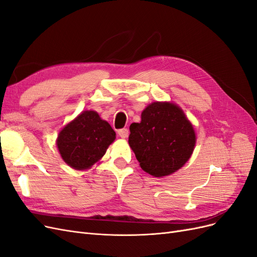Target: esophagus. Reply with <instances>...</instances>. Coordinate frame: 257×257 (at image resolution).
Segmentation results:
<instances>
[{
	"label": "esophagus",
	"instance_id": "obj_1",
	"mask_svg": "<svg viewBox=\"0 0 257 257\" xmlns=\"http://www.w3.org/2000/svg\"><path fill=\"white\" fill-rule=\"evenodd\" d=\"M128 133H130V132H128L127 128H121V130L118 131V134L121 138H126L128 136Z\"/></svg>",
	"mask_w": 257,
	"mask_h": 257
}]
</instances>
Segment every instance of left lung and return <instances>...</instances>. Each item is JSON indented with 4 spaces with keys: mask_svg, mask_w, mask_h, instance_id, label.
I'll return each instance as SVG.
<instances>
[{
    "mask_svg": "<svg viewBox=\"0 0 257 257\" xmlns=\"http://www.w3.org/2000/svg\"><path fill=\"white\" fill-rule=\"evenodd\" d=\"M128 144L141 167L154 177L173 174L189 161L195 132L183 111L173 103H152L132 123Z\"/></svg>",
    "mask_w": 257,
    "mask_h": 257,
    "instance_id": "obj_1",
    "label": "left lung"
}]
</instances>
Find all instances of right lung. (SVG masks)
Returning <instances> with one entry per match:
<instances>
[{
  "instance_id": "obj_1",
  "label": "right lung",
  "mask_w": 257,
  "mask_h": 257,
  "mask_svg": "<svg viewBox=\"0 0 257 257\" xmlns=\"http://www.w3.org/2000/svg\"><path fill=\"white\" fill-rule=\"evenodd\" d=\"M115 138L109 123L95 111H83L62 130L57 146L62 159L71 167L90 168L105 154Z\"/></svg>"
}]
</instances>
